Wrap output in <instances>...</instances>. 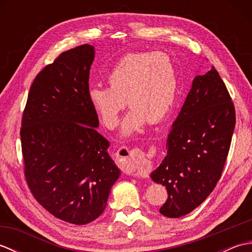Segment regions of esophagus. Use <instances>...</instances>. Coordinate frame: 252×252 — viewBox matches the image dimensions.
I'll list each match as a JSON object with an SVG mask.
<instances>
[{
	"instance_id": "esophagus-1",
	"label": "esophagus",
	"mask_w": 252,
	"mask_h": 252,
	"mask_svg": "<svg viewBox=\"0 0 252 252\" xmlns=\"http://www.w3.org/2000/svg\"><path fill=\"white\" fill-rule=\"evenodd\" d=\"M125 153V168L133 174L140 175L142 178H148L149 170H151V162L146 158L145 155L140 152V149H122Z\"/></svg>"
}]
</instances>
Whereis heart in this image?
<instances>
[{
    "label": "heart",
    "instance_id": "obj_1",
    "mask_svg": "<svg viewBox=\"0 0 252 252\" xmlns=\"http://www.w3.org/2000/svg\"><path fill=\"white\" fill-rule=\"evenodd\" d=\"M109 87L93 85L89 100L106 126L115 127L126 105L132 110L123 123V134L137 132L148 121L162 122L172 111L179 93L178 71L164 53H127L107 76Z\"/></svg>",
    "mask_w": 252,
    "mask_h": 252
}]
</instances>
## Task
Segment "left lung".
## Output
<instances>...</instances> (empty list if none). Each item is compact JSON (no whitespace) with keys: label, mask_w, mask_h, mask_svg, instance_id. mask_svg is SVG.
Masks as SVG:
<instances>
[{"label":"left lung","mask_w":252,"mask_h":252,"mask_svg":"<svg viewBox=\"0 0 252 252\" xmlns=\"http://www.w3.org/2000/svg\"><path fill=\"white\" fill-rule=\"evenodd\" d=\"M236 112L215 67L197 76L167 140V156L151 174L165 186L160 213L180 218L194 210L221 179L231 147Z\"/></svg>","instance_id":"obj_1"}]
</instances>
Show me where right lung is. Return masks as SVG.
<instances>
[{"mask_svg":"<svg viewBox=\"0 0 252 252\" xmlns=\"http://www.w3.org/2000/svg\"><path fill=\"white\" fill-rule=\"evenodd\" d=\"M94 47L62 53L36 74L20 127L27 184L52 216L83 225L107 205L120 170L109 142L96 131L98 117L89 100Z\"/></svg>","mask_w":252,"mask_h":252,"instance_id":"add662e5","label":"right lung"}]
</instances>
